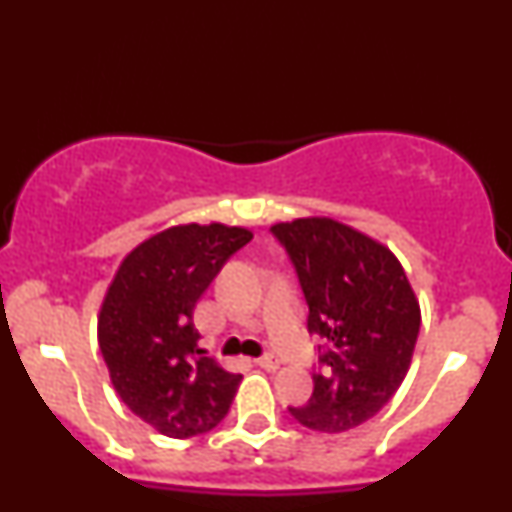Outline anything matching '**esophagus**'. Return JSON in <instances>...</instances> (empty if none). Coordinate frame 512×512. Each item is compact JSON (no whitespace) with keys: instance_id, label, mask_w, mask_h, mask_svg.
I'll return each instance as SVG.
<instances>
[{"instance_id":"esophagus-1","label":"esophagus","mask_w":512,"mask_h":512,"mask_svg":"<svg viewBox=\"0 0 512 512\" xmlns=\"http://www.w3.org/2000/svg\"><path fill=\"white\" fill-rule=\"evenodd\" d=\"M257 365L262 367V369H266V371H275V369H280L282 360L277 358V356H273V353H266V356H262V358L257 360Z\"/></svg>"}]
</instances>
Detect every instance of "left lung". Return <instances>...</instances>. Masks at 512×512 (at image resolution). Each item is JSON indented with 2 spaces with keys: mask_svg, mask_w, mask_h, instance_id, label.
<instances>
[{
  "mask_svg": "<svg viewBox=\"0 0 512 512\" xmlns=\"http://www.w3.org/2000/svg\"><path fill=\"white\" fill-rule=\"evenodd\" d=\"M309 304L318 371L304 407H288L318 432H347L389 403L410 369L421 309L394 253L333 219L275 224Z\"/></svg>",
  "mask_w": 512,
  "mask_h": 512,
  "instance_id": "obj_1",
  "label": "left lung"
}]
</instances>
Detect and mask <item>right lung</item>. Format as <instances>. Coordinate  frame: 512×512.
<instances>
[{
    "label": "right lung",
    "instance_id": "right-lung-1",
    "mask_svg": "<svg viewBox=\"0 0 512 512\" xmlns=\"http://www.w3.org/2000/svg\"><path fill=\"white\" fill-rule=\"evenodd\" d=\"M253 232L224 224L167 228L120 264L98 318V342L118 396L172 439L221 423L241 374L199 349L194 306Z\"/></svg>",
    "mask_w": 512,
    "mask_h": 512
}]
</instances>
